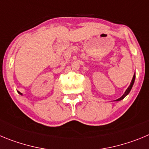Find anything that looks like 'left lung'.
Returning <instances> with one entry per match:
<instances>
[{"label": "left lung", "instance_id": "1", "mask_svg": "<svg viewBox=\"0 0 149 149\" xmlns=\"http://www.w3.org/2000/svg\"><path fill=\"white\" fill-rule=\"evenodd\" d=\"M134 80H135V73H134V76H133L132 81H131V84H130V86H128V88H127V89H126V91H125V93H124V94H123V95H122V97H121V98H118V99H116V101H120V100L123 99V98H125V96L127 95L129 93H130V91H131V88H132L133 85H134Z\"/></svg>", "mask_w": 149, "mask_h": 149}]
</instances>
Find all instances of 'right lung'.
<instances>
[{"instance_id":"add662e5","label":"right lung","mask_w":149,"mask_h":149,"mask_svg":"<svg viewBox=\"0 0 149 149\" xmlns=\"http://www.w3.org/2000/svg\"><path fill=\"white\" fill-rule=\"evenodd\" d=\"M18 93H19V92H18ZM20 94H21V95H22V93H20Z\"/></svg>"}]
</instances>
